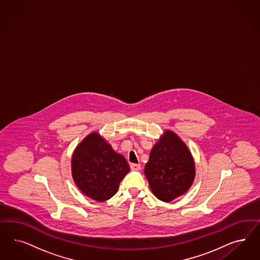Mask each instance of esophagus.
<instances>
[{"instance_id": "1", "label": "esophagus", "mask_w": 260, "mask_h": 260, "mask_svg": "<svg viewBox=\"0 0 260 260\" xmlns=\"http://www.w3.org/2000/svg\"><path fill=\"white\" fill-rule=\"evenodd\" d=\"M130 168H131V170H140L141 169V165H139V164H131L130 165Z\"/></svg>"}]
</instances>
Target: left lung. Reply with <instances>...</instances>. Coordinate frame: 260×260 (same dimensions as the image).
<instances>
[{"label":"left lung","instance_id":"8db88e82","mask_svg":"<svg viewBox=\"0 0 260 260\" xmlns=\"http://www.w3.org/2000/svg\"><path fill=\"white\" fill-rule=\"evenodd\" d=\"M144 173L155 196L160 201H172L192 184V156L177 135L167 131L152 148Z\"/></svg>","mask_w":260,"mask_h":260}]
</instances>
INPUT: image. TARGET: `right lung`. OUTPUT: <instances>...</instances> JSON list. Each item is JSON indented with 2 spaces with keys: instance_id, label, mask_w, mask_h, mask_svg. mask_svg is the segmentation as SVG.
I'll return each instance as SVG.
<instances>
[{
  "instance_id": "add662e5",
  "label": "right lung",
  "mask_w": 260,
  "mask_h": 260,
  "mask_svg": "<svg viewBox=\"0 0 260 260\" xmlns=\"http://www.w3.org/2000/svg\"><path fill=\"white\" fill-rule=\"evenodd\" d=\"M76 185L95 201H106L117 192L130 168L98 133L89 135L75 151L72 161Z\"/></svg>"
}]
</instances>
